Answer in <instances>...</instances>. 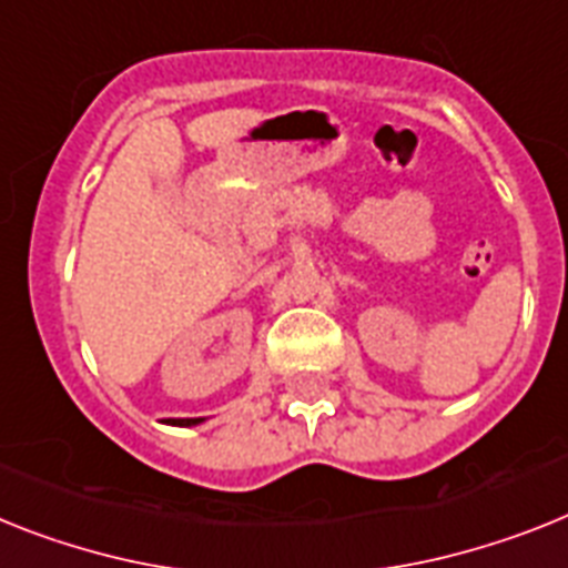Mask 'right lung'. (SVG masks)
I'll use <instances>...</instances> for the list:
<instances>
[{"label":"right lung","mask_w":568,"mask_h":568,"mask_svg":"<svg viewBox=\"0 0 568 568\" xmlns=\"http://www.w3.org/2000/svg\"><path fill=\"white\" fill-rule=\"evenodd\" d=\"M202 422V418H173V424H195Z\"/></svg>","instance_id":"add662e5"}]
</instances>
